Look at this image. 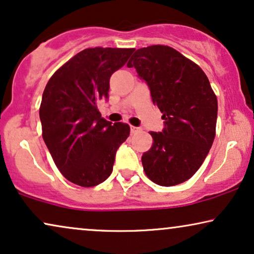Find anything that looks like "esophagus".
Returning <instances> with one entry per match:
<instances>
[{
	"instance_id": "esophagus-1",
	"label": "esophagus",
	"mask_w": 254,
	"mask_h": 254,
	"mask_svg": "<svg viewBox=\"0 0 254 254\" xmlns=\"http://www.w3.org/2000/svg\"><path fill=\"white\" fill-rule=\"evenodd\" d=\"M141 128L140 127H135V126H130V133L131 134H135L137 133V131H140Z\"/></svg>"
}]
</instances>
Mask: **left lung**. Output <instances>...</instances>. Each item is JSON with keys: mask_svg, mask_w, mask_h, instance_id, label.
I'll list each match as a JSON object with an SVG mask.
<instances>
[{"mask_svg": "<svg viewBox=\"0 0 254 254\" xmlns=\"http://www.w3.org/2000/svg\"><path fill=\"white\" fill-rule=\"evenodd\" d=\"M127 67L147 82L154 105L163 113L164 129L150 131L152 145L142 155L151 182L175 186L195 173L216 133L217 98L196 64L164 45L137 50Z\"/></svg>", "mask_w": 254, "mask_h": 254, "instance_id": "left-lung-1", "label": "left lung"}]
</instances>
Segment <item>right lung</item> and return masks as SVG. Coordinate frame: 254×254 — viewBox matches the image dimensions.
<instances>
[{
	"instance_id": "obj_1",
	"label": "right lung",
	"mask_w": 254,
	"mask_h": 254,
	"mask_svg": "<svg viewBox=\"0 0 254 254\" xmlns=\"http://www.w3.org/2000/svg\"><path fill=\"white\" fill-rule=\"evenodd\" d=\"M135 48H86L52 75L39 116L52 158L69 182L92 187L109 178L116 152L129 136L127 124L102 118L97 104L109 98L110 78Z\"/></svg>"
}]
</instances>
